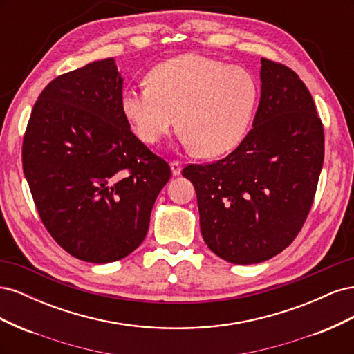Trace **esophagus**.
Instances as JSON below:
<instances>
[{
  "instance_id": "34e87169",
  "label": "esophagus",
  "mask_w": 354,
  "mask_h": 354,
  "mask_svg": "<svg viewBox=\"0 0 354 354\" xmlns=\"http://www.w3.org/2000/svg\"><path fill=\"white\" fill-rule=\"evenodd\" d=\"M169 167H171V173H173L174 177L181 174V162H178V160H173V162L169 164Z\"/></svg>"
}]
</instances>
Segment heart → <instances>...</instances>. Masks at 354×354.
Returning a JSON list of instances; mask_svg holds the SVG:
<instances>
[{
	"mask_svg": "<svg viewBox=\"0 0 354 354\" xmlns=\"http://www.w3.org/2000/svg\"><path fill=\"white\" fill-rule=\"evenodd\" d=\"M149 84L121 94L124 116L147 145L159 143L178 121L187 149L220 156L248 133L259 87L243 68L189 53L153 68Z\"/></svg>",
	"mask_w": 354,
	"mask_h": 354,
	"instance_id": "obj_1",
	"label": "heart"
}]
</instances>
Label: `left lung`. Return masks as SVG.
Returning <instances> with one entry per match:
<instances>
[{"label":"left lung","instance_id":"left-lung-1","mask_svg":"<svg viewBox=\"0 0 354 354\" xmlns=\"http://www.w3.org/2000/svg\"><path fill=\"white\" fill-rule=\"evenodd\" d=\"M252 130L224 159L189 165L202 238L220 259L255 264L282 252L303 227L324 165V127L304 82L261 59Z\"/></svg>","mask_w":354,"mask_h":354}]
</instances>
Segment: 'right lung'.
<instances>
[{
  "instance_id": "1",
  "label": "right lung",
  "mask_w": 354,
  "mask_h": 354,
  "mask_svg": "<svg viewBox=\"0 0 354 354\" xmlns=\"http://www.w3.org/2000/svg\"><path fill=\"white\" fill-rule=\"evenodd\" d=\"M115 60L60 75L39 94L24 138V173L39 217L77 259L106 264L146 238L171 169L131 133Z\"/></svg>"
}]
</instances>
